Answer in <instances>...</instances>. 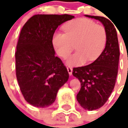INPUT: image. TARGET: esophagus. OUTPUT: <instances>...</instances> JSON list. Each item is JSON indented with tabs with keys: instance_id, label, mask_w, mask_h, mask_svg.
<instances>
[{
	"instance_id": "34e87169",
	"label": "esophagus",
	"mask_w": 128,
	"mask_h": 128,
	"mask_svg": "<svg viewBox=\"0 0 128 128\" xmlns=\"http://www.w3.org/2000/svg\"><path fill=\"white\" fill-rule=\"evenodd\" d=\"M67 70H68V72L69 74H70V75H72V71H73L72 68H70V67H68V68H67Z\"/></svg>"
}]
</instances>
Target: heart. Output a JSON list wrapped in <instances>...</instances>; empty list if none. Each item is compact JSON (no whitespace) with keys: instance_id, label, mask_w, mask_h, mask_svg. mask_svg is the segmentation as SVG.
<instances>
[{"instance_id":"obj_1","label":"heart","mask_w":128,"mask_h":128,"mask_svg":"<svg viewBox=\"0 0 128 128\" xmlns=\"http://www.w3.org/2000/svg\"><path fill=\"white\" fill-rule=\"evenodd\" d=\"M64 33L55 32L52 44L56 54L62 58L68 56L75 45L76 52L67 58L66 64L71 67L92 62L97 59L107 42V32L103 25L88 18H78L62 27Z\"/></svg>"}]
</instances>
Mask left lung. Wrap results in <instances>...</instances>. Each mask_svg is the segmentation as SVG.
<instances>
[{"label": "left lung", "instance_id": "1", "mask_svg": "<svg viewBox=\"0 0 128 128\" xmlns=\"http://www.w3.org/2000/svg\"><path fill=\"white\" fill-rule=\"evenodd\" d=\"M85 16L102 22L107 32L106 48L97 59L88 66L74 68L72 72L81 85L76 96L78 102L85 110L92 111L101 108L114 90L120 52L117 33L112 22L102 16Z\"/></svg>", "mask_w": 128, "mask_h": 128}]
</instances>
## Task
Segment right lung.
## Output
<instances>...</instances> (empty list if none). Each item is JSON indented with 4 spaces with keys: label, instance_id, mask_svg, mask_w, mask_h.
I'll return each mask as SVG.
<instances>
[{
    "label": "right lung",
    "instance_id": "obj_1",
    "mask_svg": "<svg viewBox=\"0 0 128 128\" xmlns=\"http://www.w3.org/2000/svg\"><path fill=\"white\" fill-rule=\"evenodd\" d=\"M74 18L68 14H37L20 31L15 54L16 78L25 100L32 106H51L68 80V72L55 56L52 39L59 25Z\"/></svg>",
    "mask_w": 128,
    "mask_h": 128
}]
</instances>
